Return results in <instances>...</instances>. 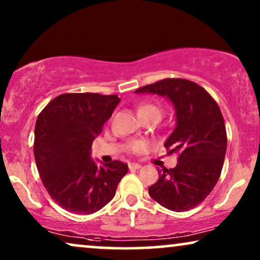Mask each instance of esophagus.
Listing matches in <instances>:
<instances>
[{"label":"esophagus","instance_id":"1","mask_svg":"<svg viewBox=\"0 0 260 260\" xmlns=\"http://www.w3.org/2000/svg\"><path fill=\"white\" fill-rule=\"evenodd\" d=\"M129 168L130 169H140V168H142V166L140 165V163L133 162V163H130V165H129Z\"/></svg>","mask_w":260,"mask_h":260}]
</instances>
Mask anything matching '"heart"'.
Here are the masks:
<instances>
[{
    "mask_svg": "<svg viewBox=\"0 0 260 260\" xmlns=\"http://www.w3.org/2000/svg\"><path fill=\"white\" fill-rule=\"evenodd\" d=\"M151 113H157V115L161 116V108L158 105L151 104V103H145V104H142L140 108H138V116L140 117H145L148 115H151ZM142 147L141 144H134V149L137 150Z\"/></svg>",
    "mask_w": 260,
    "mask_h": 260,
    "instance_id": "b5f03b06",
    "label": "heart"
}]
</instances>
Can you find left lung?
I'll use <instances>...</instances> for the list:
<instances>
[{"instance_id": "left-lung-1", "label": "left lung", "mask_w": 260, "mask_h": 260, "mask_svg": "<svg viewBox=\"0 0 260 260\" xmlns=\"http://www.w3.org/2000/svg\"><path fill=\"white\" fill-rule=\"evenodd\" d=\"M135 93L161 95L175 110V127L165 147L169 155H176L177 165L158 170L149 195L170 211L194 208L218 182L225 158L226 127L218 104L205 88L187 79H163Z\"/></svg>"}]
</instances>
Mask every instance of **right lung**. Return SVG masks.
<instances>
[{
	"label": "right lung",
	"instance_id": "right-lung-1",
	"mask_svg": "<svg viewBox=\"0 0 260 260\" xmlns=\"http://www.w3.org/2000/svg\"><path fill=\"white\" fill-rule=\"evenodd\" d=\"M117 94L66 93L49 102L35 124L34 156L44 186L59 206L92 214L112 200L126 163L97 166L91 147L112 116Z\"/></svg>",
	"mask_w": 260,
	"mask_h": 260
}]
</instances>
